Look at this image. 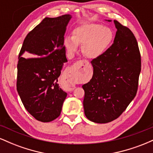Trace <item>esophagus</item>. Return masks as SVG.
<instances>
[{
    "instance_id": "34e87169",
    "label": "esophagus",
    "mask_w": 153,
    "mask_h": 153,
    "mask_svg": "<svg viewBox=\"0 0 153 153\" xmlns=\"http://www.w3.org/2000/svg\"><path fill=\"white\" fill-rule=\"evenodd\" d=\"M80 62H85V64L87 65H88L89 64V62H88V61H86V60H80Z\"/></svg>"
}]
</instances>
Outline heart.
Returning a JSON list of instances; mask_svg holds the SVG:
<instances>
[{"mask_svg":"<svg viewBox=\"0 0 153 153\" xmlns=\"http://www.w3.org/2000/svg\"><path fill=\"white\" fill-rule=\"evenodd\" d=\"M114 31L108 26L88 24L76 28L73 37L65 39V46L70 53L73 54L82 44V53L88 58H96L102 54L114 39Z\"/></svg>","mask_w":153,"mask_h":153,"instance_id":"b5f03b06","label":"heart"}]
</instances>
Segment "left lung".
I'll list each match as a JSON object with an SVG mask.
<instances>
[{
  "mask_svg": "<svg viewBox=\"0 0 153 153\" xmlns=\"http://www.w3.org/2000/svg\"><path fill=\"white\" fill-rule=\"evenodd\" d=\"M114 22L117 29L114 43L91 61L93 77L82 86L85 117L100 124L115 120L126 110L137 94L141 71L134 34L117 21Z\"/></svg>",
  "mask_w": 153,
  "mask_h": 153,
  "instance_id": "1",
  "label": "left lung"
}]
</instances>
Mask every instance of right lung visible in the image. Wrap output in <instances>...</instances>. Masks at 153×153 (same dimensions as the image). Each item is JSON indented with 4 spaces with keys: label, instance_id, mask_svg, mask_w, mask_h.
I'll return each instance as SVG.
<instances>
[{
    "label": "right lung",
    "instance_id": "1",
    "mask_svg": "<svg viewBox=\"0 0 153 153\" xmlns=\"http://www.w3.org/2000/svg\"><path fill=\"white\" fill-rule=\"evenodd\" d=\"M71 17L44 19L26 35L19 52L17 91L27 111L40 122L57 119L66 99L57 81L68 62L64 35Z\"/></svg>",
    "mask_w": 153,
    "mask_h": 153
}]
</instances>
